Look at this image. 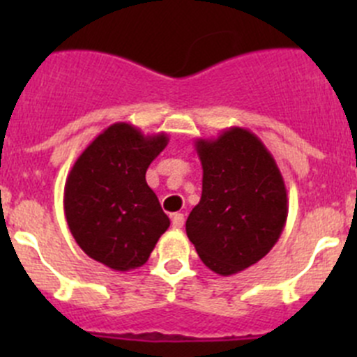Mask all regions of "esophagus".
<instances>
[{"label":"esophagus","instance_id":"1","mask_svg":"<svg viewBox=\"0 0 357 357\" xmlns=\"http://www.w3.org/2000/svg\"><path fill=\"white\" fill-rule=\"evenodd\" d=\"M183 225H185V218H183V214H172V228L181 229Z\"/></svg>","mask_w":357,"mask_h":357}]
</instances>
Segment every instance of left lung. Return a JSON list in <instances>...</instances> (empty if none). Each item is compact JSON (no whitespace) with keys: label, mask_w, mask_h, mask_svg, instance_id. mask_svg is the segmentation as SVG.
Returning <instances> with one entry per match:
<instances>
[{"label":"left lung","mask_w":357,"mask_h":357,"mask_svg":"<svg viewBox=\"0 0 357 357\" xmlns=\"http://www.w3.org/2000/svg\"><path fill=\"white\" fill-rule=\"evenodd\" d=\"M202 197L186 235L202 262L231 276L261 261L282 236L289 215L285 181L264 143L245 128L195 139Z\"/></svg>","instance_id":"obj_1"}]
</instances>
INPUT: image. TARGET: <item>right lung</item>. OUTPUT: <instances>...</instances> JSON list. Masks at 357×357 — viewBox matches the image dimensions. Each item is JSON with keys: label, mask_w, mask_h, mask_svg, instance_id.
Segmentation results:
<instances>
[{"label": "right lung", "mask_w": 357, "mask_h": 357, "mask_svg": "<svg viewBox=\"0 0 357 357\" xmlns=\"http://www.w3.org/2000/svg\"><path fill=\"white\" fill-rule=\"evenodd\" d=\"M169 136L143 135L128 122L100 132L67 176L63 211L77 245L114 271L149 261L171 221L146 185V169Z\"/></svg>", "instance_id": "add662e5"}]
</instances>
